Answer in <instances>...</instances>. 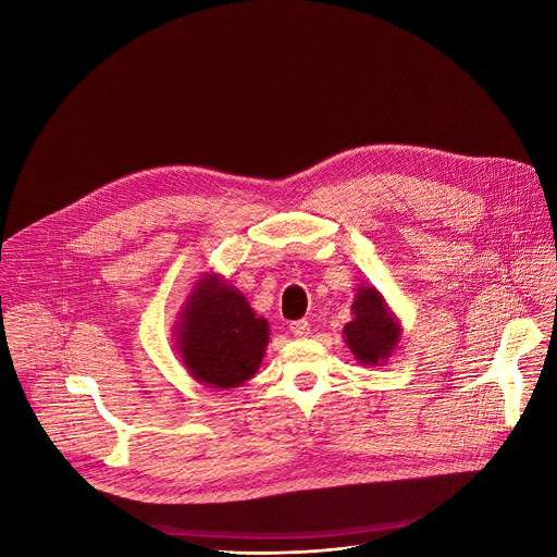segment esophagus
<instances>
[{"label":"esophagus","instance_id":"esophagus-1","mask_svg":"<svg viewBox=\"0 0 557 557\" xmlns=\"http://www.w3.org/2000/svg\"><path fill=\"white\" fill-rule=\"evenodd\" d=\"M288 329H290V333H293L295 337H306L308 331H310V324L304 322V320H299V322H290Z\"/></svg>","mask_w":557,"mask_h":557}]
</instances>
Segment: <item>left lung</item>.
<instances>
[{
    "mask_svg": "<svg viewBox=\"0 0 557 557\" xmlns=\"http://www.w3.org/2000/svg\"><path fill=\"white\" fill-rule=\"evenodd\" d=\"M350 310L352 320L344 326L346 346L361 366H383L401 342L399 320L372 284L357 288Z\"/></svg>",
    "mask_w": 557,
    "mask_h": 557,
    "instance_id": "obj_1",
    "label": "left lung"
}]
</instances>
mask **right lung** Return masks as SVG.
Wrapping results in <instances>:
<instances>
[{
  "mask_svg": "<svg viewBox=\"0 0 557 557\" xmlns=\"http://www.w3.org/2000/svg\"><path fill=\"white\" fill-rule=\"evenodd\" d=\"M269 322L218 273L194 282L176 322V350L187 372L207 387L247 383L269 346Z\"/></svg>",
  "mask_w": 557,
  "mask_h": 557,
  "instance_id": "right-lung-1",
  "label": "right lung"
}]
</instances>
